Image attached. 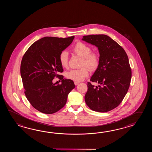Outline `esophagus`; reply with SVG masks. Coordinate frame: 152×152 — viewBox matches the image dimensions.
<instances>
[{
  "mask_svg": "<svg viewBox=\"0 0 152 152\" xmlns=\"http://www.w3.org/2000/svg\"><path fill=\"white\" fill-rule=\"evenodd\" d=\"M79 84V82L78 81H75V85H77L78 84Z\"/></svg>",
  "mask_w": 152,
  "mask_h": 152,
  "instance_id": "obj_1",
  "label": "esophagus"
}]
</instances>
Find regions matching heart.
<instances>
[{
  "instance_id": "1",
  "label": "heart",
  "mask_w": 152,
  "mask_h": 152,
  "mask_svg": "<svg viewBox=\"0 0 152 152\" xmlns=\"http://www.w3.org/2000/svg\"><path fill=\"white\" fill-rule=\"evenodd\" d=\"M72 50L75 54L83 58L81 63V66L83 67L80 69H71L67 72L66 77L72 80L80 81L83 80L85 77H87L89 74L88 68L85 66L88 67L92 71L98 68L100 61L99 56L96 53H91L92 49L90 47L83 42H77ZM58 60L62 67L67 68L69 61L68 52L66 50L62 51L59 55Z\"/></svg>"
}]
</instances>
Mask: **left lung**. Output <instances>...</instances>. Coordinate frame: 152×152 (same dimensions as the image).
Masks as SVG:
<instances>
[{"instance_id":"8db88e82","label":"left lung","mask_w":152,"mask_h":152,"mask_svg":"<svg viewBox=\"0 0 152 152\" xmlns=\"http://www.w3.org/2000/svg\"><path fill=\"white\" fill-rule=\"evenodd\" d=\"M82 40L97 47L99 64L87 83L85 100L92 110L105 113L118 107L129 89L132 70L124 49L105 35L84 36Z\"/></svg>"}]
</instances>
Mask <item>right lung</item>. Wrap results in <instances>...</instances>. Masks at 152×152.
I'll return each instance as SVG.
<instances>
[{
	"instance_id": "add662e5",
	"label": "right lung",
	"mask_w": 152,
	"mask_h": 152,
	"mask_svg": "<svg viewBox=\"0 0 152 152\" xmlns=\"http://www.w3.org/2000/svg\"><path fill=\"white\" fill-rule=\"evenodd\" d=\"M74 38L45 37L30 45L23 56L20 75L24 94L32 107L41 113L52 114L60 110L75 87L73 81L58 75L64 71L59 55ZM55 77L62 80L61 84L52 83Z\"/></svg>"
}]
</instances>
